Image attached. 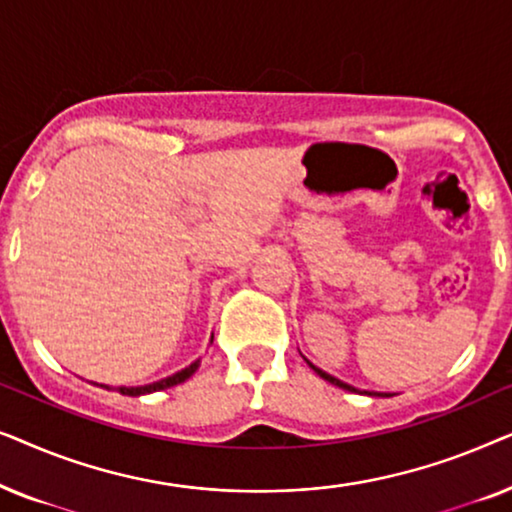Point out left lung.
<instances>
[{"label": "left lung", "mask_w": 512, "mask_h": 512, "mask_svg": "<svg viewBox=\"0 0 512 512\" xmlns=\"http://www.w3.org/2000/svg\"><path fill=\"white\" fill-rule=\"evenodd\" d=\"M307 366H310L314 373H317L319 377H324L326 382H331V384H335V387H340V389H347V391H359V389H354L352 384H347V382H342V380H338V377H333V375H328L326 370H321V368H317V366H312L310 361H307ZM363 394H368V396H387V394H375V391H363Z\"/></svg>", "instance_id": "obj_1"}]
</instances>
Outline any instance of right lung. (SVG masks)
Returning a JSON list of instances; mask_svg holds the SVG:
<instances>
[{"mask_svg":"<svg viewBox=\"0 0 512 512\" xmlns=\"http://www.w3.org/2000/svg\"><path fill=\"white\" fill-rule=\"evenodd\" d=\"M198 366H200V361H195L188 368L179 370V373L165 377V380H160V382L144 384V387H118V391H121L123 396H144V394H153V391H160V389H170V387H174V384L186 382L188 377H191L195 370H198ZM100 387H104V384H100ZM104 389H109V387H104Z\"/></svg>","mask_w":512,"mask_h":512,"instance_id":"obj_1","label":"right lung"}]
</instances>
